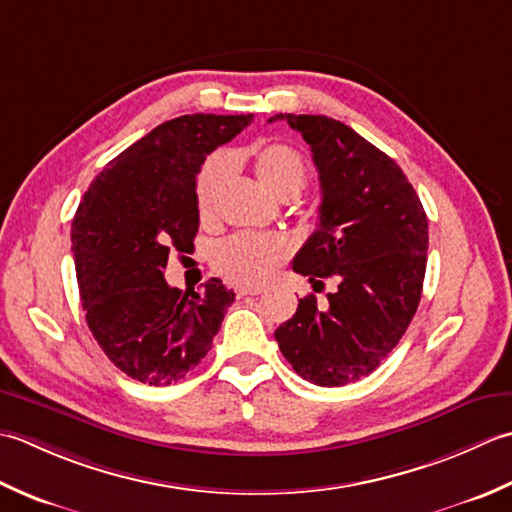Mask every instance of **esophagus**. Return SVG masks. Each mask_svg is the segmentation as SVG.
Listing matches in <instances>:
<instances>
[{"mask_svg":"<svg viewBox=\"0 0 512 512\" xmlns=\"http://www.w3.org/2000/svg\"><path fill=\"white\" fill-rule=\"evenodd\" d=\"M260 294H263V287H236V296H238V298L260 296Z\"/></svg>","mask_w":512,"mask_h":512,"instance_id":"1","label":"esophagus"}]
</instances>
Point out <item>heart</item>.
I'll return each mask as SVG.
<instances>
[{"label":"heart","instance_id":"b5f03b06","mask_svg":"<svg viewBox=\"0 0 512 512\" xmlns=\"http://www.w3.org/2000/svg\"><path fill=\"white\" fill-rule=\"evenodd\" d=\"M232 172V159L216 152L196 174L194 201L201 221H212L216 214L218 192ZM254 172L269 194L276 198L298 196L307 183V165L300 152L285 143H267L254 150ZM289 247L274 234H232L216 245L212 263L218 274L232 283L260 285L283 263Z\"/></svg>","mask_w":512,"mask_h":512}]
</instances>
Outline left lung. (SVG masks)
I'll use <instances>...</instances> for the list:
<instances>
[{"label": "left lung", "instance_id": "1", "mask_svg": "<svg viewBox=\"0 0 512 512\" xmlns=\"http://www.w3.org/2000/svg\"><path fill=\"white\" fill-rule=\"evenodd\" d=\"M302 134L320 179V223L294 258L318 289H338L320 309L316 296L276 329L287 362L318 387H344L380 367L420 305L429 221L420 196L391 156L325 114H276Z\"/></svg>", "mask_w": 512, "mask_h": 512}]
</instances>
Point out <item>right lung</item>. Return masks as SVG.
<instances>
[{
  "label": "right lung",
  "mask_w": 512,
  "mask_h": 512,
  "mask_svg": "<svg viewBox=\"0 0 512 512\" xmlns=\"http://www.w3.org/2000/svg\"><path fill=\"white\" fill-rule=\"evenodd\" d=\"M252 114H183L132 143L83 194L72 254L92 336L132 380L168 387L190 375L221 329L234 291L218 278L176 289L163 269L194 247L196 174Z\"/></svg>",
  "instance_id": "right-lung-1"
}]
</instances>
